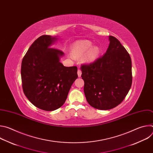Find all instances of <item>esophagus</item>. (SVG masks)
Listing matches in <instances>:
<instances>
[{"label": "esophagus", "mask_w": 153, "mask_h": 153, "mask_svg": "<svg viewBox=\"0 0 153 153\" xmlns=\"http://www.w3.org/2000/svg\"><path fill=\"white\" fill-rule=\"evenodd\" d=\"M77 74H78V77H81V75H82V71H81V70L78 69V70H77Z\"/></svg>", "instance_id": "1"}]
</instances>
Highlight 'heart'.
<instances>
[{"label":"heart","mask_w":153,"mask_h":153,"mask_svg":"<svg viewBox=\"0 0 153 153\" xmlns=\"http://www.w3.org/2000/svg\"><path fill=\"white\" fill-rule=\"evenodd\" d=\"M93 46L89 40H81L76 42L73 46L72 54L74 57H82L84 54L83 60L86 63L94 62L100 54V49L97 46Z\"/></svg>","instance_id":"heart-1"}]
</instances>
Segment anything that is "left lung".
Returning <instances> with one entry per match:
<instances>
[{
	"instance_id": "8db88e82",
	"label": "left lung",
	"mask_w": 153,
	"mask_h": 153,
	"mask_svg": "<svg viewBox=\"0 0 153 153\" xmlns=\"http://www.w3.org/2000/svg\"><path fill=\"white\" fill-rule=\"evenodd\" d=\"M104 55L90 64L82 65L84 93L88 103L102 110H110L125 99L132 84L130 56L116 37Z\"/></svg>"
}]
</instances>
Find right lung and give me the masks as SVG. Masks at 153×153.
<instances>
[{
	"label": "right lung",
	"mask_w": 153,
	"mask_h": 153,
	"mask_svg": "<svg viewBox=\"0 0 153 153\" xmlns=\"http://www.w3.org/2000/svg\"><path fill=\"white\" fill-rule=\"evenodd\" d=\"M56 37L37 38L23 58L21 78L23 91L35 106L54 111L66 100L71 85L78 77L76 67H64L60 59L64 53L51 46Z\"/></svg>",
	"instance_id": "obj_1"
}]
</instances>
